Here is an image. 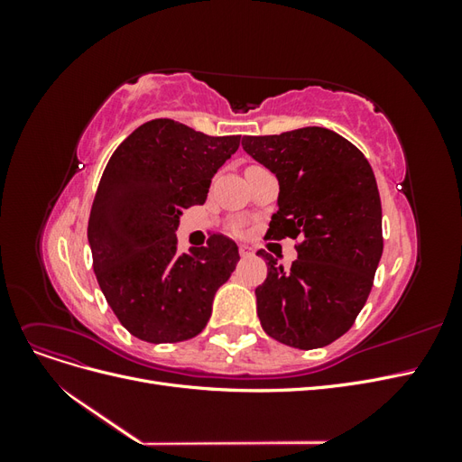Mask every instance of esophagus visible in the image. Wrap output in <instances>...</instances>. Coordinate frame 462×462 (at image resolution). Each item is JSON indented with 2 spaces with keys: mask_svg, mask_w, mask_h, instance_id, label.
Wrapping results in <instances>:
<instances>
[{
  "mask_svg": "<svg viewBox=\"0 0 462 462\" xmlns=\"http://www.w3.org/2000/svg\"><path fill=\"white\" fill-rule=\"evenodd\" d=\"M239 253H241L243 258H248L250 254H253V248L246 246V245H241V246H239Z\"/></svg>",
  "mask_w": 462,
  "mask_h": 462,
  "instance_id": "34e87169",
  "label": "esophagus"
}]
</instances>
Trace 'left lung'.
<instances>
[{"label":"left lung","mask_w":462,"mask_h":462,"mask_svg":"<svg viewBox=\"0 0 462 462\" xmlns=\"http://www.w3.org/2000/svg\"><path fill=\"white\" fill-rule=\"evenodd\" d=\"M243 148L279 180L270 239H300L285 270L268 262L256 289L258 318L275 341L310 351L351 329L383 253L382 202L368 160L324 127L245 136Z\"/></svg>","instance_id":"left-lung-1"}]
</instances>
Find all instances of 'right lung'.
I'll return each mask as SVG.
<instances>
[{"label": "right lung", "instance_id": "obj_1", "mask_svg": "<svg viewBox=\"0 0 462 462\" xmlns=\"http://www.w3.org/2000/svg\"><path fill=\"white\" fill-rule=\"evenodd\" d=\"M241 136H208L173 119L141 125L117 146L88 219L94 273L121 326L146 343L199 335L239 248L226 235L180 253L183 209L204 204Z\"/></svg>", "mask_w": 462, "mask_h": 462}]
</instances>
